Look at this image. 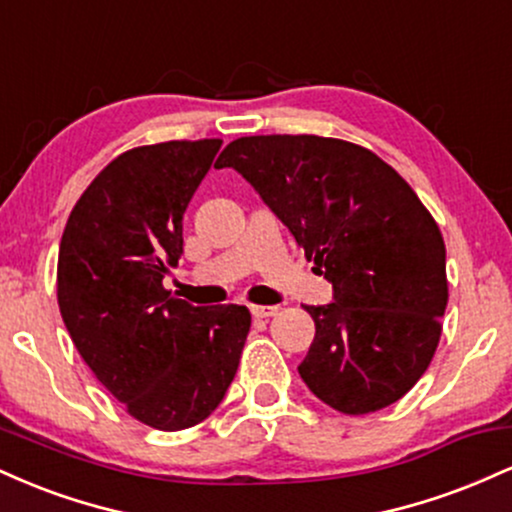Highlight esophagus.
Here are the masks:
<instances>
[{"instance_id": "esophagus-1", "label": "esophagus", "mask_w": 512, "mask_h": 512, "mask_svg": "<svg viewBox=\"0 0 512 512\" xmlns=\"http://www.w3.org/2000/svg\"><path fill=\"white\" fill-rule=\"evenodd\" d=\"M250 313L257 317V320H267V317H272L279 313V308L276 305H252Z\"/></svg>"}]
</instances>
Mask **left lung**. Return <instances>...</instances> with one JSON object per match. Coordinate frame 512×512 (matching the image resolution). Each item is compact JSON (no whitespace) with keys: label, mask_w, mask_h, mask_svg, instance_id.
<instances>
[{"label":"left lung","mask_w":512,"mask_h":512,"mask_svg":"<svg viewBox=\"0 0 512 512\" xmlns=\"http://www.w3.org/2000/svg\"><path fill=\"white\" fill-rule=\"evenodd\" d=\"M216 168H236L332 281L334 303L305 305L310 392L351 416L407 395L448 305L443 236L409 182L373 151L315 134L240 137Z\"/></svg>","instance_id":"1"}]
</instances>
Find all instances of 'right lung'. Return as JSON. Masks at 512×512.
Listing matches in <instances>:
<instances>
[{
  "label": "right lung",
  "mask_w": 512,
  "mask_h": 512,
  "mask_svg": "<svg viewBox=\"0 0 512 512\" xmlns=\"http://www.w3.org/2000/svg\"><path fill=\"white\" fill-rule=\"evenodd\" d=\"M221 139L137 146L86 187L64 226L57 303L69 337L127 414L182 431L236 378L250 310L195 308L163 289L182 255V214Z\"/></svg>",
  "instance_id": "add662e5"
}]
</instances>
